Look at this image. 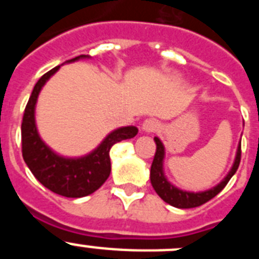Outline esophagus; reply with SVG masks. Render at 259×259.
Segmentation results:
<instances>
[{"instance_id":"obj_1","label":"esophagus","mask_w":259,"mask_h":259,"mask_svg":"<svg viewBox=\"0 0 259 259\" xmlns=\"http://www.w3.org/2000/svg\"><path fill=\"white\" fill-rule=\"evenodd\" d=\"M158 128H159V123H158V120H155V119L153 118L145 119L143 122V124H141V130H143L144 132H146V134L157 131Z\"/></svg>"}]
</instances>
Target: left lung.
Wrapping results in <instances>:
<instances>
[{
	"label": "left lung",
	"instance_id": "obj_1",
	"mask_svg": "<svg viewBox=\"0 0 259 259\" xmlns=\"http://www.w3.org/2000/svg\"><path fill=\"white\" fill-rule=\"evenodd\" d=\"M155 145H157V149H155V155L154 159H153L152 167H150V182H152L153 188L157 192V194L164 202H167L168 205L174 207H179V209H191V207H197L201 206L202 203L207 202L211 198H214L222 189L227 185V183L230 182V179L235 175V172L239 168L240 159H241V144H239L237 146L236 157H235V162L232 164V168L230 170V172L227 174V176L219 183L218 185H215L214 188L207 189V191L203 192H187L182 191V189L176 188L171 184L168 180L166 179L163 172V159H164V146L162 144V141L154 137Z\"/></svg>",
	"mask_w": 259,
	"mask_h": 259
}]
</instances>
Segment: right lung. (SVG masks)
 <instances>
[{
	"mask_svg": "<svg viewBox=\"0 0 259 259\" xmlns=\"http://www.w3.org/2000/svg\"><path fill=\"white\" fill-rule=\"evenodd\" d=\"M89 58V56H79L66 63ZM61 66L52 68L38 79L28 100L22 122V154L31 172L41 184L49 191L65 196L77 198L84 197L97 191L109 178L111 171L110 149L114 144L132 139L139 130L135 125L116 128L107 135L93 152L84 157L66 158L53 152L41 140L35 120V107L37 97L42 87Z\"/></svg>",
	"mask_w": 259,
	"mask_h": 259,
	"instance_id": "right-lung-1",
	"label": "right lung"
}]
</instances>
